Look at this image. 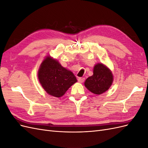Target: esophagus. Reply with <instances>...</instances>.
Listing matches in <instances>:
<instances>
[{"label": "esophagus", "mask_w": 148, "mask_h": 148, "mask_svg": "<svg viewBox=\"0 0 148 148\" xmlns=\"http://www.w3.org/2000/svg\"><path fill=\"white\" fill-rule=\"evenodd\" d=\"M78 81L79 82V83H83L84 81V78H78Z\"/></svg>", "instance_id": "esophagus-1"}]
</instances>
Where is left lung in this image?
<instances>
[{"instance_id": "8db88e82", "label": "left lung", "mask_w": 148, "mask_h": 148, "mask_svg": "<svg viewBox=\"0 0 148 148\" xmlns=\"http://www.w3.org/2000/svg\"><path fill=\"white\" fill-rule=\"evenodd\" d=\"M113 75L111 70L105 65L97 64L94 66L93 75L88 77L84 86L95 95H101L108 90L113 83Z\"/></svg>"}]
</instances>
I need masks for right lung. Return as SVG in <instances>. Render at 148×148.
<instances>
[{
	"mask_svg": "<svg viewBox=\"0 0 148 148\" xmlns=\"http://www.w3.org/2000/svg\"><path fill=\"white\" fill-rule=\"evenodd\" d=\"M39 83L47 93L60 97L77 82L70 70L62 66L57 60L47 56L40 65L38 73Z\"/></svg>",
	"mask_w": 148,
	"mask_h": 148,
	"instance_id": "right-lung-1",
	"label": "right lung"
}]
</instances>
